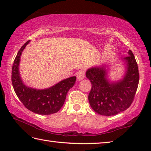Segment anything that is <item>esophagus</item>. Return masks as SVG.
Listing matches in <instances>:
<instances>
[{"mask_svg":"<svg viewBox=\"0 0 151 151\" xmlns=\"http://www.w3.org/2000/svg\"><path fill=\"white\" fill-rule=\"evenodd\" d=\"M76 77H77L78 81L83 80V79L85 78V72H84V71H83V70L79 71V72H78L77 74H76Z\"/></svg>","mask_w":151,"mask_h":151,"instance_id":"34e87169","label":"esophagus"}]
</instances>
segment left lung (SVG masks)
Segmentation results:
<instances>
[{
  "label": "left lung",
  "instance_id": "left-lung-1",
  "mask_svg": "<svg viewBox=\"0 0 151 151\" xmlns=\"http://www.w3.org/2000/svg\"><path fill=\"white\" fill-rule=\"evenodd\" d=\"M129 55L122 58L126 65L121 79L111 81L109 78V65L94 66L86 70V76L92 84L88 99L91 108L104 116L115 115L131 106L139 81V68L131 50Z\"/></svg>",
  "mask_w": 151,
  "mask_h": 151
}]
</instances>
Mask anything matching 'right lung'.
<instances>
[{
	"label": "right lung",
	"instance_id": "obj_1",
	"mask_svg": "<svg viewBox=\"0 0 151 151\" xmlns=\"http://www.w3.org/2000/svg\"><path fill=\"white\" fill-rule=\"evenodd\" d=\"M30 40L20 48L14 60L12 68V84L15 93L27 109L35 113L48 115L56 113L65 103L66 94L74 86L76 76L64 79L45 89H37L27 86L20 76L19 65L22 52Z\"/></svg>",
	"mask_w": 151,
	"mask_h": 151
}]
</instances>
